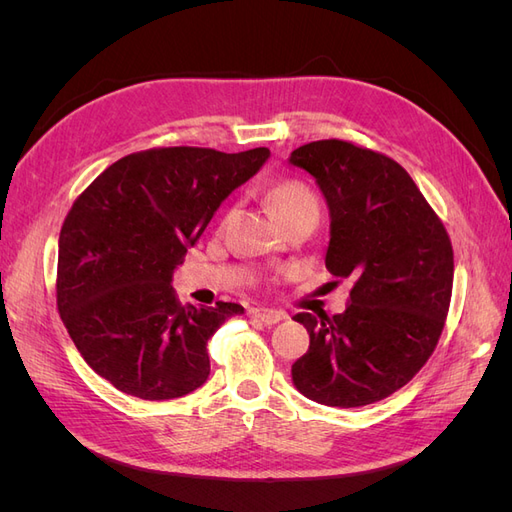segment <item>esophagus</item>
Returning <instances> with one entry per match:
<instances>
[{
    "label": "esophagus",
    "mask_w": 512,
    "mask_h": 512,
    "mask_svg": "<svg viewBox=\"0 0 512 512\" xmlns=\"http://www.w3.org/2000/svg\"><path fill=\"white\" fill-rule=\"evenodd\" d=\"M250 318L267 324V327H273V324L284 320V314L277 312V309H250Z\"/></svg>",
    "instance_id": "esophagus-1"
}]
</instances>
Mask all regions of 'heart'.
I'll return each mask as SVG.
<instances>
[{"mask_svg": "<svg viewBox=\"0 0 512 512\" xmlns=\"http://www.w3.org/2000/svg\"><path fill=\"white\" fill-rule=\"evenodd\" d=\"M267 200L273 213L284 224L301 213L318 209V198L307 183L299 179H280L267 188Z\"/></svg>", "mask_w": 512, "mask_h": 512, "instance_id": "b5f03b06", "label": "heart"}]
</instances>
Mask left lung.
<instances>
[{"label":"left lung","mask_w":512,"mask_h":512,"mask_svg":"<svg viewBox=\"0 0 512 512\" xmlns=\"http://www.w3.org/2000/svg\"><path fill=\"white\" fill-rule=\"evenodd\" d=\"M290 162L327 198L329 273L354 282L344 314L294 316L309 350L292 382L324 406L376 404L438 346L453 294L451 239L406 168L380 151L329 138L294 149Z\"/></svg>","instance_id":"1"}]
</instances>
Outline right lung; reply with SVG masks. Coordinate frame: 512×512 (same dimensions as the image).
Masks as SVG:
<instances>
[{"label": "right lung", "mask_w": 512, "mask_h": 512, "mask_svg": "<svg viewBox=\"0 0 512 512\" xmlns=\"http://www.w3.org/2000/svg\"><path fill=\"white\" fill-rule=\"evenodd\" d=\"M269 156L153 147L108 166L74 200L59 232L57 309L85 363L121 393L175 399L209 378V337L243 307L181 305L170 280L222 200Z\"/></svg>", "instance_id": "add662e5"}]
</instances>
